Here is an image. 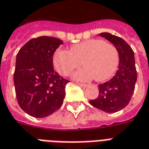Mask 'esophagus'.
<instances>
[{
	"label": "esophagus",
	"mask_w": 149,
	"mask_h": 149,
	"mask_svg": "<svg viewBox=\"0 0 149 149\" xmlns=\"http://www.w3.org/2000/svg\"><path fill=\"white\" fill-rule=\"evenodd\" d=\"M79 86H80L81 87H83V88H85V87H86L87 86V84H77Z\"/></svg>",
	"instance_id": "1"
}]
</instances>
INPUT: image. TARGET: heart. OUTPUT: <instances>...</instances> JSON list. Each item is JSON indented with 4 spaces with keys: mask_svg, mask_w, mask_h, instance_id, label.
Listing matches in <instances>:
<instances>
[{
    "mask_svg": "<svg viewBox=\"0 0 149 149\" xmlns=\"http://www.w3.org/2000/svg\"><path fill=\"white\" fill-rule=\"evenodd\" d=\"M56 71L63 77L71 74L81 66L85 68L73 74L79 81H88L95 78L97 81L110 79L118 69L119 55L116 47L101 39H90L73 45L70 50L58 49L52 58Z\"/></svg>",
    "mask_w": 149,
    "mask_h": 149,
    "instance_id": "1",
    "label": "heart"
}]
</instances>
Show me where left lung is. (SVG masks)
Wrapping results in <instances>:
<instances>
[{"mask_svg":"<svg viewBox=\"0 0 149 149\" xmlns=\"http://www.w3.org/2000/svg\"><path fill=\"white\" fill-rule=\"evenodd\" d=\"M111 42L119 55L118 70L113 78L100 84L99 95L90 104L107 113H114L125 108L129 104L137 81L134 52L128 44L120 37L103 32L99 35Z\"/></svg>","mask_w":149,"mask_h":149,"instance_id":"1","label":"left lung"}]
</instances>
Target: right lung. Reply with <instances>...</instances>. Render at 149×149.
Returning <instances> with one entry per match:
<instances>
[{
  "label": "right lung",
  "instance_id": "1",
  "mask_svg": "<svg viewBox=\"0 0 149 149\" xmlns=\"http://www.w3.org/2000/svg\"><path fill=\"white\" fill-rule=\"evenodd\" d=\"M63 44L58 38L41 36L24 44L16 57L15 93L21 108L34 118H45L63 102L69 80L54 71L52 56Z\"/></svg>",
  "mask_w": 149,
  "mask_h": 149
}]
</instances>
